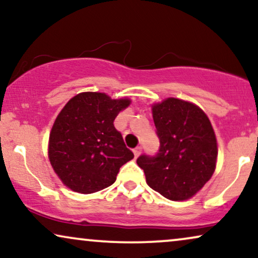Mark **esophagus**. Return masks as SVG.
Returning a JSON list of instances; mask_svg holds the SVG:
<instances>
[{
    "label": "esophagus",
    "instance_id": "obj_1",
    "mask_svg": "<svg viewBox=\"0 0 258 258\" xmlns=\"http://www.w3.org/2000/svg\"><path fill=\"white\" fill-rule=\"evenodd\" d=\"M141 151H142V147H136L135 149H134V155H135V157H139Z\"/></svg>",
    "mask_w": 258,
    "mask_h": 258
}]
</instances>
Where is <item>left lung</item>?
Here are the masks:
<instances>
[{
    "instance_id": "left-lung-1",
    "label": "left lung",
    "mask_w": 258,
    "mask_h": 258,
    "mask_svg": "<svg viewBox=\"0 0 258 258\" xmlns=\"http://www.w3.org/2000/svg\"><path fill=\"white\" fill-rule=\"evenodd\" d=\"M160 149L154 156L141 155L137 164L148 185L165 199L183 201L203 188L215 171L217 142L202 109L178 98L153 107Z\"/></svg>"
}]
</instances>
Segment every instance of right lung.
I'll return each mask as SVG.
<instances>
[{
	"label": "right lung",
	"instance_id": "1",
	"mask_svg": "<svg viewBox=\"0 0 258 258\" xmlns=\"http://www.w3.org/2000/svg\"><path fill=\"white\" fill-rule=\"evenodd\" d=\"M129 104L126 98L81 93L64 105L49 136V160L68 188L81 194L108 188L119 168L134 158L114 125Z\"/></svg>",
	"mask_w": 258,
	"mask_h": 258
}]
</instances>
